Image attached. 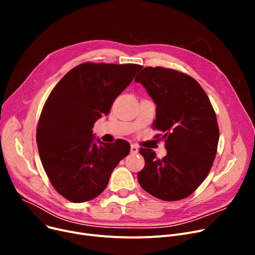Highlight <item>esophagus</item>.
<instances>
[{"instance_id":"obj_1","label":"esophagus","mask_w":255,"mask_h":255,"mask_svg":"<svg viewBox=\"0 0 255 255\" xmlns=\"http://www.w3.org/2000/svg\"><path fill=\"white\" fill-rule=\"evenodd\" d=\"M130 152H131L132 154H136V153L138 152L137 145H135V144H131V146H130Z\"/></svg>"}]
</instances>
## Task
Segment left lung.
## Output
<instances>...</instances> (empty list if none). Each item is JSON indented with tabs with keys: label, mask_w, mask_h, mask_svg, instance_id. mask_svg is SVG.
<instances>
[{
	"label": "left lung",
	"mask_w": 255,
	"mask_h": 255,
	"mask_svg": "<svg viewBox=\"0 0 255 255\" xmlns=\"http://www.w3.org/2000/svg\"><path fill=\"white\" fill-rule=\"evenodd\" d=\"M156 104L153 128L164 134L166 156L140 149L142 189L166 200L183 199L202 184L217 153L219 128L209 97L194 78L163 67H145L135 77Z\"/></svg>",
	"instance_id": "obj_1"
}]
</instances>
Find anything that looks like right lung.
Segmentation results:
<instances>
[{"label":"right lung","instance_id":"obj_1","mask_svg":"<svg viewBox=\"0 0 255 255\" xmlns=\"http://www.w3.org/2000/svg\"><path fill=\"white\" fill-rule=\"evenodd\" d=\"M141 68L84 63L49 94L38 122V151L53 188L70 202H88L102 193L115 167L129 154V142L95 141L92 129Z\"/></svg>","mask_w":255,"mask_h":255}]
</instances>
